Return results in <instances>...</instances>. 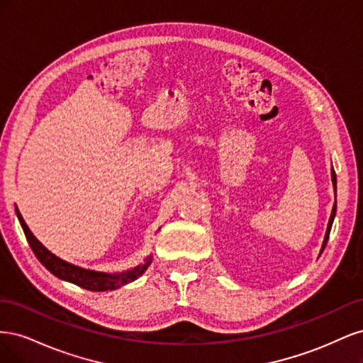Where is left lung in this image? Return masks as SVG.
I'll return each mask as SVG.
<instances>
[{"mask_svg":"<svg viewBox=\"0 0 363 363\" xmlns=\"http://www.w3.org/2000/svg\"><path fill=\"white\" fill-rule=\"evenodd\" d=\"M332 182H333V186H335V192H336V174H335V171H333V169H332ZM335 215H336V203L333 204V211H332L330 219H328V225H327V232H325V238H324V242H323V248H321V252L324 251V248H325V245H327L328 236H330V230H332V224H333Z\"/></svg>","mask_w":363,"mask_h":363,"instance_id":"obj_1","label":"left lung"}]
</instances>
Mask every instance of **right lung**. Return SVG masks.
<instances>
[{"label":"right lung","mask_w":363,"mask_h":363,"mask_svg":"<svg viewBox=\"0 0 363 363\" xmlns=\"http://www.w3.org/2000/svg\"><path fill=\"white\" fill-rule=\"evenodd\" d=\"M16 215H18L21 227H23V230H24L26 238L28 240L33 252H35V256L39 259L42 265L45 267L50 272H52L54 276H57L62 280H68L80 288L89 289L94 292L118 289L121 286H124V284L136 280L151 263V257H150L145 260L144 265H139V267L130 269V271H125L123 274H104V272H95V271L74 267V265H71V263L63 262L62 259L51 255V252L45 247H43L35 236H33L30 228L27 227L26 221L18 211H16Z\"/></svg>","instance_id":"add662e5"}]
</instances>
